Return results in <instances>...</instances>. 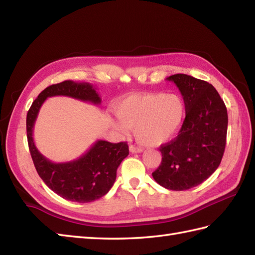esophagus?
<instances>
[{"label":"esophagus","mask_w":255,"mask_h":255,"mask_svg":"<svg viewBox=\"0 0 255 255\" xmlns=\"http://www.w3.org/2000/svg\"><path fill=\"white\" fill-rule=\"evenodd\" d=\"M129 151H130L131 153H139V152H142L143 149L142 148H139V147H136V146H129Z\"/></svg>","instance_id":"34e87169"}]
</instances>
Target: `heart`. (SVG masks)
<instances>
[{"instance_id":"1","label":"heart","mask_w":255,"mask_h":255,"mask_svg":"<svg viewBox=\"0 0 255 255\" xmlns=\"http://www.w3.org/2000/svg\"><path fill=\"white\" fill-rule=\"evenodd\" d=\"M118 131L133 129L134 137L144 146H159L180 131L186 119L187 104L179 94L146 93L130 95L115 107Z\"/></svg>"}]
</instances>
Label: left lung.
Returning <instances> with one entry per match:
<instances>
[{
	"label": "left lung",
	"instance_id": "obj_1",
	"mask_svg": "<svg viewBox=\"0 0 255 255\" xmlns=\"http://www.w3.org/2000/svg\"><path fill=\"white\" fill-rule=\"evenodd\" d=\"M176 84L187 104L186 119L174 140L162 144L161 164L152 177L163 188L182 191L198 186L217 170L226 148L227 107L211 84L186 74Z\"/></svg>",
	"mask_w": 255,
	"mask_h": 255
}]
</instances>
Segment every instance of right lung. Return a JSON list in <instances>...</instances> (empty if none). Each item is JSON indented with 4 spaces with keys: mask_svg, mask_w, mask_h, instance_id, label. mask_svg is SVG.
I'll return each mask as SVG.
<instances>
[{
    "mask_svg": "<svg viewBox=\"0 0 255 255\" xmlns=\"http://www.w3.org/2000/svg\"><path fill=\"white\" fill-rule=\"evenodd\" d=\"M53 96H67L94 105L102 103L96 89L88 83L65 81L45 88L26 116L27 141L34 166L46 186L66 200L79 203L97 200L113 187L119 164L129 154L128 144L97 140L75 160L58 163L48 160L35 146L33 130L42 105Z\"/></svg>",
    "mask_w": 255,
    "mask_h": 255,
    "instance_id": "1",
    "label": "right lung"
}]
</instances>
